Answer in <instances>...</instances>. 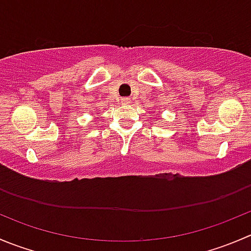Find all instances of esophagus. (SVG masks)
Listing matches in <instances>:
<instances>
[{
    "label": "esophagus",
    "mask_w": 251,
    "mask_h": 251,
    "mask_svg": "<svg viewBox=\"0 0 251 251\" xmlns=\"http://www.w3.org/2000/svg\"><path fill=\"white\" fill-rule=\"evenodd\" d=\"M121 100H123V103H125V104L130 103V99H128V98H123Z\"/></svg>",
    "instance_id": "esophagus-1"
}]
</instances>
